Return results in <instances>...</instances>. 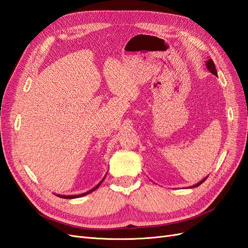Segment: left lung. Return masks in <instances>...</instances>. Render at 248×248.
<instances>
[{"label": "left lung", "instance_id": "obj_1", "mask_svg": "<svg viewBox=\"0 0 248 248\" xmlns=\"http://www.w3.org/2000/svg\"><path fill=\"white\" fill-rule=\"evenodd\" d=\"M206 67H207V68H208V70L210 71V72H211L212 74H214V76H216L217 77V71H216V68H215V65H214V62L212 61V59H209L208 60V61H206ZM207 178H205L204 180H202V181L201 182H199L198 184H196V185H193L192 187H193V188H194V187H198L199 185H201L202 182H204L205 181V180H206Z\"/></svg>", "mask_w": 248, "mask_h": 248}]
</instances>
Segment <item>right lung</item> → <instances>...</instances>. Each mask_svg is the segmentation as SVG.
Masks as SVG:
<instances>
[{"label": "right lung", "instance_id": "add662e5", "mask_svg": "<svg viewBox=\"0 0 248 248\" xmlns=\"http://www.w3.org/2000/svg\"><path fill=\"white\" fill-rule=\"evenodd\" d=\"M106 178V177H104ZM104 178L101 180V181L97 184L94 188H92L91 190H89V191H87V192H85V193H80V194H77V196H61V194H57L58 197H60V198H63V199H76V198H80V197H84V196H86V194H88V193H90V192H92V191H94L95 189H97L99 187V185L103 182V180H104Z\"/></svg>", "mask_w": 248, "mask_h": 248}]
</instances>
